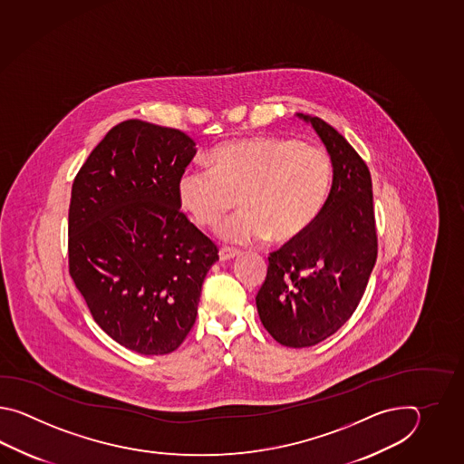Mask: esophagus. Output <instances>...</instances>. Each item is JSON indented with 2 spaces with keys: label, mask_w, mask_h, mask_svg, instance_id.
<instances>
[{
  "label": "esophagus",
  "mask_w": 464,
  "mask_h": 464,
  "mask_svg": "<svg viewBox=\"0 0 464 464\" xmlns=\"http://www.w3.org/2000/svg\"><path fill=\"white\" fill-rule=\"evenodd\" d=\"M240 252L236 250V248H230V246H222L220 250H218V256H220V260L222 262H227V260H232V258H236Z\"/></svg>",
  "instance_id": "1"
}]
</instances>
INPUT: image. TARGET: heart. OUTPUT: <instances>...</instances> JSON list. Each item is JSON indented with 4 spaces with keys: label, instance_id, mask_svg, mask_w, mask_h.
<instances>
[{
    "label": "heart",
    "instance_id": "obj_1",
    "mask_svg": "<svg viewBox=\"0 0 464 464\" xmlns=\"http://www.w3.org/2000/svg\"><path fill=\"white\" fill-rule=\"evenodd\" d=\"M208 165L182 170L179 204L198 226H214L240 196L244 210L218 227V236L232 244L272 236L288 242L305 234L324 212L334 184L330 154L296 139L228 142L212 150Z\"/></svg>",
    "mask_w": 464,
    "mask_h": 464
}]
</instances>
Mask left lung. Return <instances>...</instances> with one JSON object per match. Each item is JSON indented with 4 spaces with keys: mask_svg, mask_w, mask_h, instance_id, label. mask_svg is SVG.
Returning a JSON list of instances; mask_svg holds the SVG:
<instances>
[{
    "mask_svg": "<svg viewBox=\"0 0 464 464\" xmlns=\"http://www.w3.org/2000/svg\"><path fill=\"white\" fill-rule=\"evenodd\" d=\"M324 142L334 184L324 212L305 234L268 256L256 296L266 332L280 345L314 346L353 315L376 262L372 178L363 159L322 119L296 112Z\"/></svg>",
    "mask_w": 464,
    "mask_h": 464,
    "instance_id": "8db88e82",
    "label": "left lung"
}]
</instances>
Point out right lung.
<instances>
[{"instance_id": "right-lung-1", "label": "right lung", "mask_w": 464, "mask_h": 464, "mask_svg": "<svg viewBox=\"0 0 464 464\" xmlns=\"http://www.w3.org/2000/svg\"><path fill=\"white\" fill-rule=\"evenodd\" d=\"M196 152L182 130L130 119L109 130L72 184L71 276L94 322L140 355L178 350L218 260L179 204V176Z\"/></svg>"}]
</instances>
